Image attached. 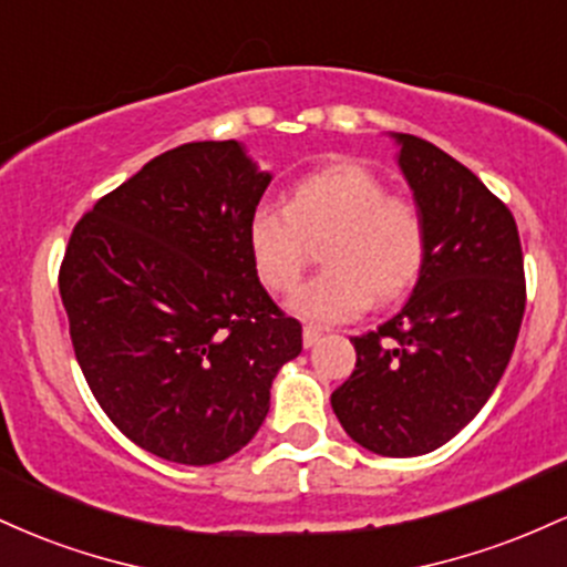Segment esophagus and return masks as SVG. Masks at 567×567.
Segmentation results:
<instances>
[{
  "label": "esophagus",
  "instance_id": "esophagus-1",
  "mask_svg": "<svg viewBox=\"0 0 567 567\" xmlns=\"http://www.w3.org/2000/svg\"><path fill=\"white\" fill-rule=\"evenodd\" d=\"M320 338H322L320 328H315V324H306V328H303V347L306 349L317 347V341H320Z\"/></svg>",
  "mask_w": 567,
  "mask_h": 567
}]
</instances>
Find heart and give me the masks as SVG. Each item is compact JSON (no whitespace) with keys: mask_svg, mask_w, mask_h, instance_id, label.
Returning <instances> with one entry per match:
<instances>
[{"mask_svg":"<svg viewBox=\"0 0 567 567\" xmlns=\"http://www.w3.org/2000/svg\"><path fill=\"white\" fill-rule=\"evenodd\" d=\"M322 247L320 275L298 285L288 309L306 322L336 324L360 317L370 301H392L413 288L426 258L419 207L394 197L368 167L330 165L292 186L288 205L261 202L247 220V250L269 290L301 277L311 243Z\"/></svg>","mask_w":567,"mask_h":567,"instance_id":"1","label":"heart"}]
</instances>
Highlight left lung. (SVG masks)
<instances>
[{"instance_id": "left-lung-1", "label": "left lung", "mask_w": 567, "mask_h": 567, "mask_svg": "<svg viewBox=\"0 0 567 567\" xmlns=\"http://www.w3.org/2000/svg\"><path fill=\"white\" fill-rule=\"evenodd\" d=\"M394 141L426 258L400 315L351 338L354 373L330 405L357 445L408 458L453 440L498 386L523 324L525 271L509 207L434 143Z\"/></svg>"}]
</instances>
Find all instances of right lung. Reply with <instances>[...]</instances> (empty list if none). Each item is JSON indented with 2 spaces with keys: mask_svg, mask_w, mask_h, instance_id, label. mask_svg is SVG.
<instances>
[{
  "mask_svg": "<svg viewBox=\"0 0 567 567\" xmlns=\"http://www.w3.org/2000/svg\"><path fill=\"white\" fill-rule=\"evenodd\" d=\"M271 173L237 141L171 148L71 231L58 288L84 381L112 424L165 461L207 466L256 437L301 322L247 250Z\"/></svg>",
  "mask_w": 567,
  "mask_h": 567,
  "instance_id": "right-lung-1",
  "label": "right lung"
}]
</instances>
